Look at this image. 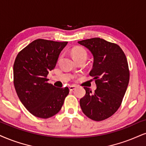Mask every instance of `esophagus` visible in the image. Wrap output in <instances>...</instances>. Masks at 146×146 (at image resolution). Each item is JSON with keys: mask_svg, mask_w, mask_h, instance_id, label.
I'll list each match as a JSON object with an SVG mask.
<instances>
[{"mask_svg": "<svg viewBox=\"0 0 146 146\" xmlns=\"http://www.w3.org/2000/svg\"><path fill=\"white\" fill-rule=\"evenodd\" d=\"M76 86L75 85H70L69 86V89L70 91H73V90H74L75 89H76Z\"/></svg>", "mask_w": 146, "mask_h": 146, "instance_id": "esophagus-1", "label": "esophagus"}]
</instances>
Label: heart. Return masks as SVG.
Instances as JSON below:
<instances>
[{"label":"heart","instance_id":"heart-1","mask_svg":"<svg viewBox=\"0 0 146 146\" xmlns=\"http://www.w3.org/2000/svg\"><path fill=\"white\" fill-rule=\"evenodd\" d=\"M72 54L74 59H78V58H86L87 57V53L84 48L82 47H76L74 48L72 51Z\"/></svg>","mask_w":146,"mask_h":146}]
</instances>
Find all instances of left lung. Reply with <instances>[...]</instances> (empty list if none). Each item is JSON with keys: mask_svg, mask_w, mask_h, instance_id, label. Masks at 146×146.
Returning <instances> with one entry per match:
<instances>
[{"mask_svg": "<svg viewBox=\"0 0 146 146\" xmlns=\"http://www.w3.org/2000/svg\"><path fill=\"white\" fill-rule=\"evenodd\" d=\"M92 53L93 64L89 75L93 77L97 89L94 93L84 87L86 94L80 106L88 118L101 121L112 116L122 103L129 82L127 58L118 44L100 38L78 41Z\"/></svg>", "mask_w": 146, "mask_h": 146, "instance_id": "1", "label": "left lung"}]
</instances>
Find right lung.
Segmentation results:
<instances>
[{"label": "right lung", "instance_id": "right-lung-1", "mask_svg": "<svg viewBox=\"0 0 146 146\" xmlns=\"http://www.w3.org/2000/svg\"><path fill=\"white\" fill-rule=\"evenodd\" d=\"M68 42L36 39L17 54L13 65V82L18 98L34 116L48 118L59 112L69 93L68 87L48 83V72L56 66Z\"/></svg>", "mask_w": 146, "mask_h": 146}]
</instances>
